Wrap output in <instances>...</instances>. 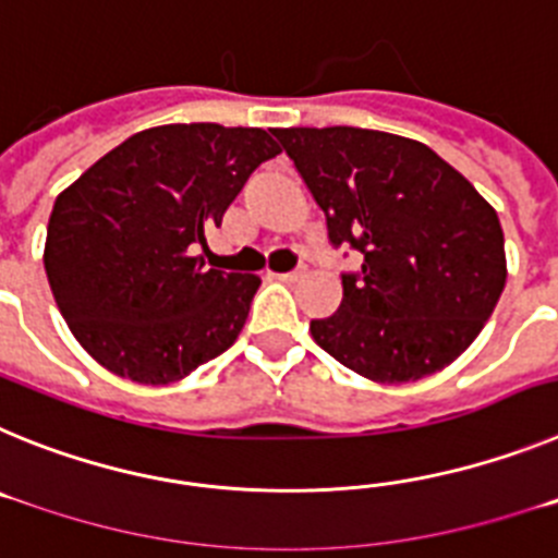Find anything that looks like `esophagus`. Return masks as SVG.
I'll use <instances>...</instances> for the list:
<instances>
[{"mask_svg": "<svg viewBox=\"0 0 558 558\" xmlns=\"http://www.w3.org/2000/svg\"><path fill=\"white\" fill-rule=\"evenodd\" d=\"M274 279H279V282H299V279H304V268L299 270H288V274H270Z\"/></svg>", "mask_w": 558, "mask_h": 558, "instance_id": "34e87169", "label": "esophagus"}]
</instances>
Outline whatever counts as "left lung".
Instances as JSON below:
<instances>
[{"label":"left lung","mask_w":558,"mask_h":558,"mask_svg":"<svg viewBox=\"0 0 558 558\" xmlns=\"http://www.w3.org/2000/svg\"><path fill=\"white\" fill-rule=\"evenodd\" d=\"M329 243L360 254L343 299L310 322L315 343L374 383L441 372L470 347L506 284L497 211L422 142L366 128H276Z\"/></svg>","instance_id":"8db88e82"}]
</instances>
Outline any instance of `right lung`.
<instances>
[{
    "instance_id": "add662e5",
    "label": "right lung",
    "mask_w": 558,
    "mask_h": 558,
    "mask_svg": "<svg viewBox=\"0 0 558 558\" xmlns=\"http://www.w3.org/2000/svg\"><path fill=\"white\" fill-rule=\"evenodd\" d=\"M276 153L263 128H147L58 195L44 268L69 329L100 366L167 386L234 343L259 276L206 268L201 251Z\"/></svg>"
}]
</instances>
